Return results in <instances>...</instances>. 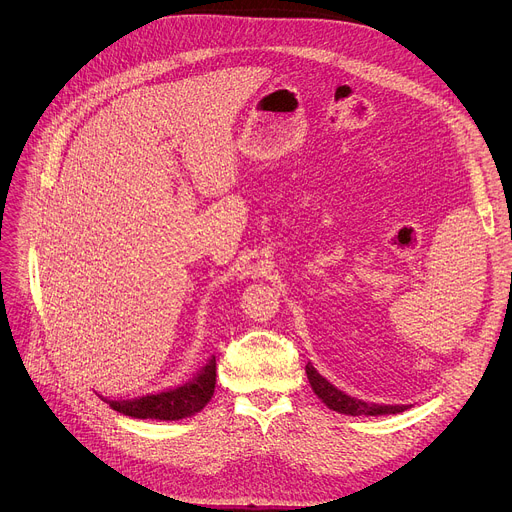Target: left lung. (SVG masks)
I'll return each mask as SVG.
<instances>
[{"label":"left lung","mask_w":512,"mask_h":512,"mask_svg":"<svg viewBox=\"0 0 512 512\" xmlns=\"http://www.w3.org/2000/svg\"><path fill=\"white\" fill-rule=\"evenodd\" d=\"M306 375L318 399H322V403L332 411H338L344 415H391V413H401L409 409V405H377V403L354 399L342 393L340 389H336L332 383H328L310 362L306 364Z\"/></svg>","instance_id":"1"}]
</instances>
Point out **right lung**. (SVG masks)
I'll return each mask as SVG.
<instances>
[{"instance_id":"1","label":"right lung","mask_w":512,"mask_h":512,"mask_svg":"<svg viewBox=\"0 0 512 512\" xmlns=\"http://www.w3.org/2000/svg\"><path fill=\"white\" fill-rule=\"evenodd\" d=\"M214 385H216V358L212 356L200 369V373L182 387L168 389L156 395L137 397V399L113 401L103 397V401L111 409L135 419L176 421L202 411L214 393Z\"/></svg>"}]
</instances>
